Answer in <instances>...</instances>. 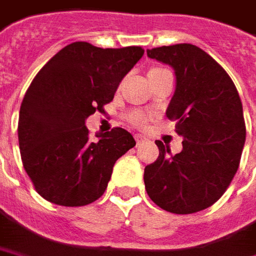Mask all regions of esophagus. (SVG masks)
I'll list each match as a JSON object with an SVG mask.
<instances>
[{
  "label": "esophagus",
  "mask_w": 256,
  "mask_h": 256,
  "mask_svg": "<svg viewBox=\"0 0 256 256\" xmlns=\"http://www.w3.org/2000/svg\"><path fill=\"white\" fill-rule=\"evenodd\" d=\"M134 138H135V140H136V144H138V145H140V144H142V142L145 140V138H144L142 135H140V134H136V135H135Z\"/></svg>",
  "instance_id": "1"
}]
</instances>
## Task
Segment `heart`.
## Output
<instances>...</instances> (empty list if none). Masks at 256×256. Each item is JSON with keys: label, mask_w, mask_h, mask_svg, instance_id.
I'll return each mask as SVG.
<instances>
[{"label": "heart", "mask_w": 256, "mask_h": 256, "mask_svg": "<svg viewBox=\"0 0 256 256\" xmlns=\"http://www.w3.org/2000/svg\"><path fill=\"white\" fill-rule=\"evenodd\" d=\"M164 68H150V72L149 73H158V72H164ZM130 121H131L134 125H138V126H142V125L145 124V121H146V116L144 112H140V111H135V112H132L131 116H130Z\"/></svg>", "instance_id": "obj_1"}]
</instances>
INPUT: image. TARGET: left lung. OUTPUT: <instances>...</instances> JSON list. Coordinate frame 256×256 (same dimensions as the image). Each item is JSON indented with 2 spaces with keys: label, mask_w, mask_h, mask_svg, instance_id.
<instances>
[{
  "label": "left lung",
  "mask_w": 256,
  "mask_h": 256,
  "mask_svg": "<svg viewBox=\"0 0 256 256\" xmlns=\"http://www.w3.org/2000/svg\"><path fill=\"white\" fill-rule=\"evenodd\" d=\"M146 53L174 68L176 90L166 116L184 138L174 155L156 140L159 156L144 172L146 193L173 214L202 212L226 193L238 170L246 135L242 102L227 72L194 44Z\"/></svg>",
  "instance_id": "8db88e82"
}]
</instances>
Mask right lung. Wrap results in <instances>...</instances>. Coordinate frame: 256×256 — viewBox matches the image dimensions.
Segmentation results:
<instances>
[{"instance_id": "obj_1", "label": "right lung", "mask_w": 256, "mask_h": 256, "mask_svg": "<svg viewBox=\"0 0 256 256\" xmlns=\"http://www.w3.org/2000/svg\"><path fill=\"white\" fill-rule=\"evenodd\" d=\"M142 54L140 46L102 49L74 42L32 80L20 104L18 140L24 169L44 200L80 207L104 194L114 164L135 140L116 126L92 140L84 121L104 112Z\"/></svg>"}]
</instances>
